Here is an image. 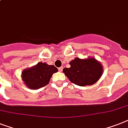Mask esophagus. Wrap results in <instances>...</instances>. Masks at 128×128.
I'll return each mask as SVG.
<instances>
[{
	"mask_svg": "<svg viewBox=\"0 0 128 128\" xmlns=\"http://www.w3.org/2000/svg\"><path fill=\"white\" fill-rule=\"evenodd\" d=\"M62 70H63V67H60L58 68V70L60 72H62Z\"/></svg>",
	"mask_w": 128,
	"mask_h": 128,
	"instance_id": "obj_1",
	"label": "esophagus"
}]
</instances>
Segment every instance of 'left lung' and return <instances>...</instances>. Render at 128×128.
Segmentation results:
<instances>
[{"instance_id":"obj_1","label":"left lung","mask_w":128,"mask_h":128,"mask_svg":"<svg viewBox=\"0 0 128 128\" xmlns=\"http://www.w3.org/2000/svg\"><path fill=\"white\" fill-rule=\"evenodd\" d=\"M70 67L64 68L63 72L70 81L77 86L93 85L100 78L102 74V66L95 58L86 60L76 58L71 61Z\"/></svg>"}]
</instances>
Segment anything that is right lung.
<instances>
[{"mask_svg": "<svg viewBox=\"0 0 128 128\" xmlns=\"http://www.w3.org/2000/svg\"><path fill=\"white\" fill-rule=\"evenodd\" d=\"M58 69L53 65L39 62L36 66L22 72V80L28 88L32 89H39L46 86L54 73Z\"/></svg>", "mask_w": 128, "mask_h": 128, "instance_id": "right-lung-1", "label": "right lung"}]
</instances>
